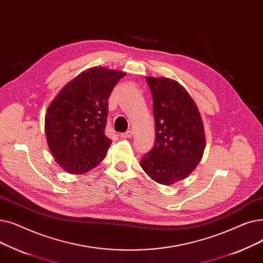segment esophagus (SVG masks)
<instances>
[{"label":"esophagus","mask_w":263,"mask_h":263,"mask_svg":"<svg viewBox=\"0 0 263 263\" xmlns=\"http://www.w3.org/2000/svg\"><path fill=\"white\" fill-rule=\"evenodd\" d=\"M120 137H121V138H123V139L132 138V137H133V132H132V130H127L126 133H122V134L120 135Z\"/></svg>","instance_id":"34e87169"}]
</instances>
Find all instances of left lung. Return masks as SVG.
<instances>
[{
	"mask_svg": "<svg viewBox=\"0 0 263 263\" xmlns=\"http://www.w3.org/2000/svg\"><path fill=\"white\" fill-rule=\"evenodd\" d=\"M152 92L155 144L140 165L147 176L162 185L189 177L205 147L201 116L184 87L169 78L146 77Z\"/></svg>",
	"mask_w": 263,
	"mask_h": 263,
	"instance_id": "obj_1",
	"label": "left lung"
}]
</instances>
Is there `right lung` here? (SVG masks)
Instances as JSON below:
<instances>
[{
	"instance_id": "add662e5",
	"label": "right lung",
	"mask_w": 263,
	"mask_h": 263,
	"mask_svg": "<svg viewBox=\"0 0 263 263\" xmlns=\"http://www.w3.org/2000/svg\"><path fill=\"white\" fill-rule=\"evenodd\" d=\"M125 74L92 67L68 82L49 105L45 117L47 142L66 172L85 173L105 158L111 144L105 135L108 98Z\"/></svg>"
}]
</instances>
